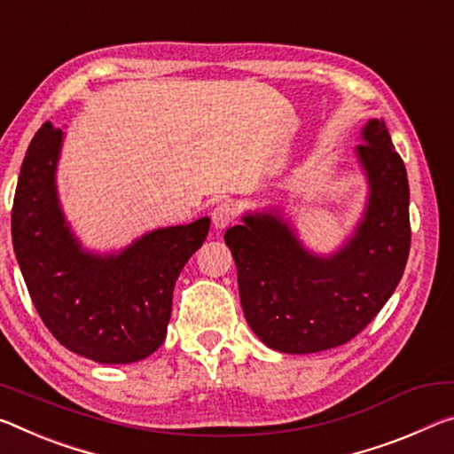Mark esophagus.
<instances>
[{
	"instance_id": "esophagus-1",
	"label": "esophagus",
	"mask_w": 454,
	"mask_h": 454,
	"mask_svg": "<svg viewBox=\"0 0 454 454\" xmlns=\"http://www.w3.org/2000/svg\"><path fill=\"white\" fill-rule=\"evenodd\" d=\"M234 215H236V212H234L232 204H228V201H222V204H218V206L214 207L212 222H214L215 228L222 230V228H226V226L232 224Z\"/></svg>"
}]
</instances>
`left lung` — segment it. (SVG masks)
<instances>
[{"label": "left lung", "instance_id": "8db88e82", "mask_svg": "<svg viewBox=\"0 0 454 454\" xmlns=\"http://www.w3.org/2000/svg\"><path fill=\"white\" fill-rule=\"evenodd\" d=\"M362 141L368 204L337 253L313 254L278 212L247 214L226 230L244 317L270 349L315 354L348 343L400 283L410 253L406 168L384 121H368Z\"/></svg>", "mask_w": 454, "mask_h": 454}]
</instances>
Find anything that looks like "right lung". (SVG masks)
Returning <instances> with one entry per match:
<instances>
[{"label": "right lung", "instance_id": "add662e5", "mask_svg": "<svg viewBox=\"0 0 454 454\" xmlns=\"http://www.w3.org/2000/svg\"><path fill=\"white\" fill-rule=\"evenodd\" d=\"M64 133L44 123L34 135L13 198V253L34 307L56 340L98 364H133L168 333L179 272L204 244L210 218L157 228L119 254H97L64 218L56 192Z\"/></svg>", "mask_w": 454, "mask_h": 454}]
</instances>
